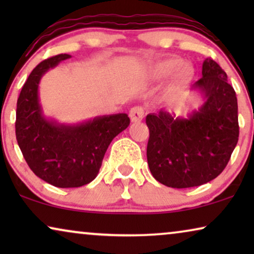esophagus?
<instances>
[{
    "label": "esophagus",
    "instance_id": "obj_1",
    "mask_svg": "<svg viewBox=\"0 0 254 254\" xmlns=\"http://www.w3.org/2000/svg\"><path fill=\"white\" fill-rule=\"evenodd\" d=\"M144 117V109L142 106H134L129 111V118L131 123H140Z\"/></svg>",
    "mask_w": 254,
    "mask_h": 254
}]
</instances>
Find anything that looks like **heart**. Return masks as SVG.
Returning <instances> with one entry per match:
<instances>
[{
  "label": "heart",
  "instance_id": "heart-1",
  "mask_svg": "<svg viewBox=\"0 0 254 254\" xmlns=\"http://www.w3.org/2000/svg\"><path fill=\"white\" fill-rule=\"evenodd\" d=\"M171 74L170 79V92L175 91L179 86L187 84L193 77L194 70L190 64H179L177 59H165L156 62L149 68V77L158 81Z\"/></svg>",
  "mask_w": 254,
  "mask_h": 254
}]
</instances>
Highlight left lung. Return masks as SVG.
I'll use <instances>...</instances> for the list:
<instances>
[{
    "instance_id": "8db88e82",
    "label": "left lung",
    "mask_w": 254,
    "mask_h": 254,
    "mask_svg": "<svg viewBox=\"0 0 254 254\" xmlns=\"http://www.w3.org/2000/svg\"><path fill=\"white\" fill-rule=\"evenodd\" d=\"M199 90L203 104L187 118L161 110L145 118L147 159L154 178L173 189L203 185L227 166L238 142L237 97L225 71L211 59L202 64Z\"/></svg>"
}]
</instances>
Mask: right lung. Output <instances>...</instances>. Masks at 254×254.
Listing matches in <instances>:
<instances>
[{
  "instance_id": "add662e5",
  "label": "right lung",
  "mask_w": 254,
  "mask_h": 254,
  "mask_svg": "<svg viewBox=\"0 0 254 254\" xmlns=\"http://www.w3.org/2000/svg\"><path fill=\"white\" fill-rule=\"evenodd\" d=\"M69 58V54H59L40 62L23 85L16 110V138L27 165L40 179L61 189L91 183L110 143L130 123L126 113L96 117L76 125L44 116L40 79Z\"/></svg>"
}]
</instances>
